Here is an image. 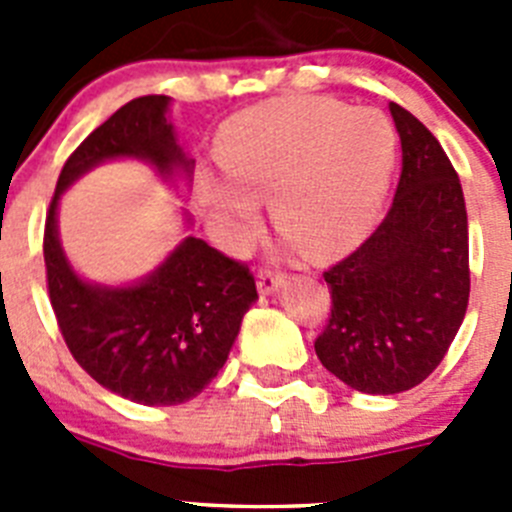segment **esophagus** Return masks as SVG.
<instances>
[{"label":"esophagus","instance_id":"esophagus-1","mask_svg":"<svg viewBox=\"0 0 512 512\" xmlns=\"http://www.w3.org/2000/svg\"><path fill=\"white\" fill-rule=\"evenodd\" d=\"M256 284H259L261 295H274V292H277V289L284 284V274H279V271L264 269L259 274V282H256Z\"/></svg>","mask_w":512,"mask_h":512}]
</instances>
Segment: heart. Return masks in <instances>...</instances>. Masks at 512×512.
<instances>
[{
    "instance_id": "b5f03b06",
    "label": "heart",
    "mask_w": 512,
    "mask_h": 512,
    "mask_svg": "<svg viewBox=\"0 0 512 512\" xmlns=\"http://www.w3.org/2000/svg\"><path fill=\"white\" fill-rule=\"evenodd\" d=\"M217 153L228 176L202 174V197L233 246L256 233V197H269L282 233L328 251L372 220L395 169L397 135L379 110L279 99L235 115Z\"/></svg>"
}]
</instances>
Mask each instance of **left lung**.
Returning a JSON list of instances; mask_svg holds the SVG:
<instances>
[{
	"label": "left lung",
	"instance_id": "1",
	"mask_svg": "<svg viewBox=\"0 0 512 512\" xmlns=\"http://www.w3.org/2000/svg\"><path fill=\"white\" fill-rule=\"evenodd\" d=\"M402 174L390 212L323 277L330 318L315 354L366 395L413 390L443 361L469 302V225L459 176L423 122L390 102Z\"/></svg>",
	"mask_w": 512,
	"mask_h": 512
}]
</instances>
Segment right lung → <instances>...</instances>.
I'll return each mask as SVG.
<instances>
[{
  "label": "right lung",
  "mask_w": 512,
  "mask_h": 512,
  "mask_svg": "<svg viewBox=\"0 0 512 512\" xmlns=\"http://www.w3.org/2000/svg\"><path fill=\"white\" fill-rule=\"evenodd\" d=\"M171 97L148 94L104 120L69 156L45 217L48 295L63 341L104 390L138 405H182L200 395L228 361L243 315L259 300L248 266L187 235L151 274L97 284L76 274L58 235L63 192L104 161L135 158L164 182L189 187L187 156L169 120ZM192 225L189 212H184Z\"/></svg>",
  "instance_id": "right-lung-1"
}]
</instances>
